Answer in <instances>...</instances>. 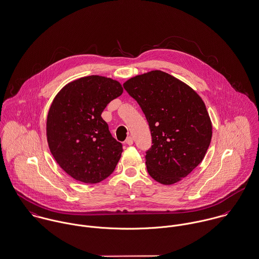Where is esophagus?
Instances as JSON below:
<instances>
[{
    "mask_svg": "<svg viewBox=\"0 0 259 259\" xmlns=\"http://www.w3.org/2000/svg\"><path fill=\"white\" fill-rule=\"evenodd\" d=\"M125 143H126L127 145H132V144H133V138H132V137H128V138L126 139Z\"/></svg>",
    "mask_w": 259,
    "mask_h": 259,
    "instance_id": "obj_1",
    "label": "esophagus"
}]
</instances>
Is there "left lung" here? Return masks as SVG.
Wrapping results in <instances>:
<instances>
[{"label":"left lung","instance_id":"obj_1","mask_svg":"<svg viewBox=\"0 0 259 259\" xmlns=\"http://www.w3.org/2000/svg\"><path fill=\"white\" fill-rule=\"evenodd\" d=\"M149 123L152 147L146 152L149 175L172 185L200 164L212 137L202 98L186 83L160 70L134 76L123 84Z\"/></svg>","mask_w":259,"mask_h":259}]
</instances>
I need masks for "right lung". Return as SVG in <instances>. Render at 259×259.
I'll return each instance as SVG.
<instances>
[{"label": "right lung", "instance_id": "right-lung-1", "mask_svg": "<svg viewBox=\"0 0 259 259\" xmlns=\"http://www.w3.org/2000/svg\"><path fill=\"white\" fill-rule=\"evenodd\" d=\"M123 93L111 78L92 75L65 85L47 116L49 149L59 166L77 181L96 184L114 171L122 144L114 139L101 114Z\"/></svg>", "mask_w": 259, "mask_h": 259}]
</instances>
